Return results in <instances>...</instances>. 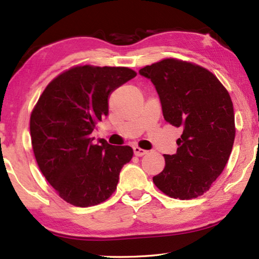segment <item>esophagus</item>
Segmentation results:
<instances>
[{
  "label": "esophagus",
  "instance_id": "obj_1",
  "mask_svg": "<svg viewBox=\"0 0 259 259\" xmlns=\"http://www.w3.org/2000/svg\"><path fill=\"white\" fill-rule=\"evenodd\" d=\"M134 153L137 157H142V156L146 155L147 150L141 149V148H139V147H134Z\"/></svg>",
  "mask_w": 259,
  "mask_h": 259
}]
</instances>
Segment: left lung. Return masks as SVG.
<instances>
[{"label": "left lung", "mask_w": 259, "mask_h": 259, "mask_svg": "<svg viewBox=\"0 0 259 259\" xmlns=\"http://www.w3.org/2000/svg\"><path fill=\"white\" fill-rule=\"evenodd\" d=\"M160 98L164 120L183 128L175 155L152 178L163 194L181 200L203 195L226 166L235 140L233 102L210 71L177 59L139 70Z\"/></svg>", "instance_id": "8db88e82"}]
</instances>
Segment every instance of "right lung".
Returning a JSON list of instances; mask_svg holds the SVG:
<instances>
[{
  "mask_svg": "<svg viewBox=\"0 0 259 259\" xmlns=\"http://www.w3.org/2000/svg\"><path fill=\"white\" fill-rule=\"evenodd\" d=\"M137 75L124 67L78 65L53 79L30 118L37 166L59 196L76 207L106 201L117 189L121 169L134 156L129 146L91 138L109 113L110 95Z\"/></svg>",
  "mask_w": 259,
  "mask_h": 259,
  "instance_id": "obj_1",
  "label": "right lung"
}]
</instances>
